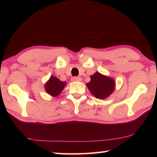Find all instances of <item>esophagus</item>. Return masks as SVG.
Instances as JSON below:
<instances>
[{
	"label": "esophagus",
	"instance_id": "1",
	"mask_svg": "<svg viewBox=\"0 0 157 157\" xmlns=\"http://www.w3.org/2000/svg\"><path fill=\"white\" fill-rule=\"evenodd\" d=\"M73 81H82V78L79 77H73L72 78Z\"/></svg>",
	"mask_w": 157,
	"mask_h": 157
}]
</instances>
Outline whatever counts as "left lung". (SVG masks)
I'll return each instance as SVG.
<instances>
[{
	"instance_id": "left-lung-1",
	"label": "left lung",
	"mask_w": 157,
	"mask_h": 157,
	"mask_svg": "<svg viewBox=\"0 0 157 157\" xmlns=\"http://www.w3.org/2000/svg\"><path fill=\"white\" fill-rule=\"evenodd\" d=\"M86 86L95 98L105 99L113 91L115 82L109 77L96 72L91 76V81Z\"/></svg>"
}]
</instances>
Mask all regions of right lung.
Instances as JSON below:
<instances>
[{"mask_svg": "<svg viewBox=\"0 0 157 157\" xmlns=\"http://www.w3.org/2000/svg\"><path fill=\"white\" fill-rule=\"evenodd\" d=\"M66 84L65 82L60 81L56 77L51 76L45 85V89L48 94L52 96H57L64 88Z\"/></svg>", "mask_w": 157, "mask_h": 157, "instance_id": "add662e5", "label": "right lung"}]
</instances>
